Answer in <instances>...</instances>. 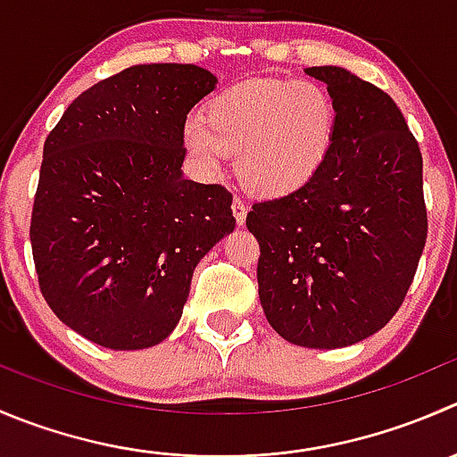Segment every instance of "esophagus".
I'll return each instance as SVG.
<instances>
[{"instance_id": "34e87169", "label": "esophagus", "mask_w": 457, "mask_h": 457, "mask_svg": "<svg viewBox=\"0 0 457 457\" xmlns=\"http://www.w3.org/2000/svg\"><path fill=\"white\" fill-rule=\"evenodd\" d=\"M232 212H234V219H237L238 225L245 223V216H247V207L241 198H234L232 201Z\"/></svg>"}]
</instances>
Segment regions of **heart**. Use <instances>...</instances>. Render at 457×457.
Returning <instances> with one entry per match:
<instances>
[{"instance_id": "heart-1", "label": "heart", "mask_w": 457, "mask_h": 457, "mask_svg": "<svg viewBox=\"0 0 457 457\" xmlns=\"http://www.w3.org/2000/svg\"><path fill=\"white\" fill-rule=\"evenodd\" d=\"M335 129V100L319 82L254 79L216 96L207 120L189 118L183 140L203 174H223L232 154L250 192L281 198L321 170Z\"/></svg>"}]
</instances>
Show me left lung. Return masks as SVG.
<instances>
[{"label": "left lung", "mask_w": 457, "mask_h": 457, "mask_svg": "<svg viewBox=\"0 0 457 457\" xmlns=\"http://www.w3.org/2000/svg\"><path fill=\"white\" fill-rule=\"evenodd\" d=\"M305 73L335 100L332 147L308 185L254 203L245 225L270 326L296 346L344 348L386 326L413 283L428 232L422 152L382 88L339 66Z\"/></svg>", "instance_id": "obj_1"}]
</instances>
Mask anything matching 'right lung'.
<instances>
[{"instance_id":"add662e5","label":"right lung","mask_w":457,"mask_h":457,"mask_svg":"<svg viewBox=\"0 0 457 457\" xmlns=\"http://www.w3.org/2000/svg\"><path fill=\"white\" fill-rule=\"evenodd\" d=\"M196 64H136L79 93L44 140L30 214L42 296L97 346H156L194 268L234 229L223 185L185 180L187 113L214 88Z\"/></svg>"}]
</instances>
